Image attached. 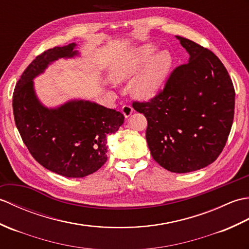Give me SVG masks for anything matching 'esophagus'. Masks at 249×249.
Masks as SVG:
<instances>
[{
    "label": "esophagus",
    "instance_id": "esophagus-1",
    "mask_svg": "<svg viewBox=\"0 0 249 249\" xmlns=\"http://www.w3.org/2000/svg\"><path fill=\"white\" fill-rule=\"evenodd\" d=\"M121 112H123L125 118H128V117H130L131 114L133 113V107H132L131 106H128V104H125V106H124L123 108H121Z\"/></svg>",
    "mask_w": 249,
    "mask_h": 249
}]
</instances>
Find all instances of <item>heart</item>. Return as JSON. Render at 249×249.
Segmentation results:
<instances>
[{
	"label": "heart",
	"instance_id": "1",
	"mask_svg": "<svg viewBox=\"0 0 249 249\" xmlns=\"http://www.w3.org/2000/svg\"><path fill=\"white\" fill-rule=\"evenodd\" d=\"M154 51L156 48L151 45L142 47L126 55L113 69L114 78L118 81H124L138 73L144 64L148 62L132 82V93L140 99H150L157 95L173 63L171 55L167 51L159 52L152 58Z\"/></svg>",
	"mask_w": 249,
	"mask_h": 249
}]
</instances>
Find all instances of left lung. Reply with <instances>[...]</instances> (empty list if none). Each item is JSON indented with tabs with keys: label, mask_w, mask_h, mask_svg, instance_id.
Segmentation results:
<instances>
[{
	"label": "left lung",
	"mask_w": 249,
	"mask_h": 249,
	"mask_svg": "<svg viewBox=\"0 0 249 249\" xmlns=\"http://www.w3.org/2000/svg\"><path fill=\"white\" fill-rule=\"evenodd\" d=\"M190 54L149 101H133L147 118L154 161L173 173L201 169L218 158L234 116L235 91L227 69L209 49L177 36Z\"/></svg>",
	"instance_id": "obj_1"
}]
</instances>
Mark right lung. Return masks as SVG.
<instances>
[{
	"label": "right lung",
	"mask_w": 249,
	"mask_h": 249,
	"mask_svg": "<svg viewBox=\"0 0 249 249\" xmlns=\"http://www.w3.org/2000/svg\"><path fill=\"white\" fill-rule=\"evenodd\" d=\"M75 43L55 47L39 54L16 84L13 109L22 141L43 167L68 178L95 173L107 162V136L124 124V116L89 101H70L47 108L36 98L33 79L49 64L72 57Z\"/></svg>",
	"instance_id": "right-lung-1"
}]
</instances>
